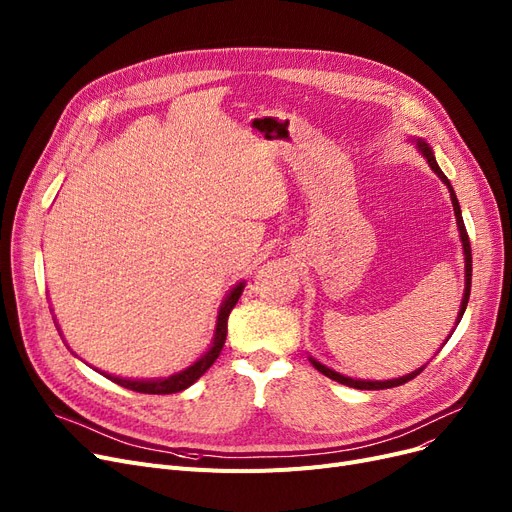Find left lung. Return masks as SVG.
I'll list each match as a JSON object with an SVG mask.
<instances>
[{"label": "left lung", "mask_w": 512, "mask_h": 512, "mask_svg": "<svg viewBox=\"0 0 512 512\" xmlns=\"http://www.w3.org/2000/svg\"><path fill=\"white\" fill-rule=\"evenodd\" d=\"M414 142H416L418 152L422 154V157L427 159L429 167L437 173L439 180L448 186V190H450V198H452V207H454V215H456V226H458V232H460V242H462V251H464V293H462V303H460V311H458V318H456V326H458V324H460V320H462V316H464L466 303H469V295H471V276H473L471 242H469V234H466V228H464L462 211H460V205H458L456 192H454V188H452V184H450L448 177L443 175V171L439 169V165H437V161H435V154H433L431 146H429L425 140H420V138H418V140H414ZM454 330H456V328H454ZM454 330H452V332H454ZM450 337H452V335H450ZM446 343H448V339H446ZM309 362L314 364V368H316V370H320L324 376H328V379H332V381H337V383L347 385V387H353V389H368V391L399 387V385H404V383L412 381L416 374H420L422 370H425V366H422V368H418V370H414V372H410V374H406V376H399V379H389V381H362V379H351V376H345V374H341V372H337V370H332V368H328V366L320 364L316 358H311V355H309Z\"/></svg>", "instance_id": "left-lung-1"}]
</instances>
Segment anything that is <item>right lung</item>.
<instances>
[{"label": "right lung", "instance_id": "add662e5", "mask_svg": "<svg viewBox=\"0 0 512 512\" xmlns=\"http://www.w3.org/2000/svg\"><path fill=\"white\" fill-rule=\"evenodd\" d=\"M242 288H244V280L236 282L232 286V291L224 297L219 305L217 311V322H215V332H213V343L211 347L198 358L194 364H190L188 368L175 372L171 376H165V379H123V376H115V374H104L108 381H113L125 389L131 391H138V393H152V395H165V393H177V391H184L190 385H194L201 376L213 366V362L219 358L221 349H224L226 343V335H228V316L230 311L234 309V305L238 303L240 295H242Z\"/></svg>", "mask_w": 512, "mask_h": 512}]
</instances>
